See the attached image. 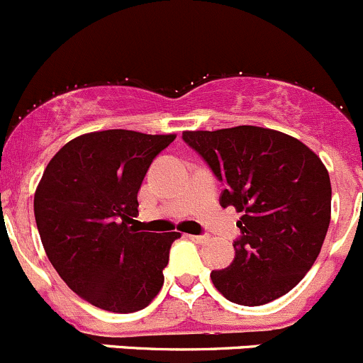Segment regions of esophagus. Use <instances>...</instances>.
I'll use <instances>...</instances> for the list:
<instances>
[{"instance_id":"1","label":"esophagus","mask_w":363,"mask_h":363,"mask_svg":"<svg viewBox=\"0 0 363 363\" xmlns=\"http://www.w3.org/2000/svg\"><path fill=\"white\" fill-rule=\"evenodd\" d=\"M189 240L196 243H205L208 240V235H189Z\"/></svg>"}]
</instances>
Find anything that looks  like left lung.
<instances>
[{"label": "left lung", "mask_w": 363, "mask_h": 363, "mask_svg": "<svg viewBox=\"0 0 363 363\" xmlns=\"http://www.w3.org/2000/svg\"><path fill=\"white\" fill-rule=\"evenodd\" d=\"M182 140L224 184L220 207L243 213L235 259L211 273L217 291L242 306L292 291L329 230L333 189L322 160L287 133L252 125L184 132Z\"/></svg>", "instance_id": "8db88e82"}]
</instances>
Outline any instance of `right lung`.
<instances>
[{
	"label": "right lung",
	"instance_id": "obj_1",
	"mask_svg": "<svg viewBox=\"0 0 363 363\" xmlns=\"http://www.w3.org/2000/svg\"><path fill=\"white\" fill-rule=\"evenodd\" d=\"M175 135L91 132L50 160L34 194L41 243L67 287L101 310L146 308L163 285L181 233L137 228V193L152 160Z\"/></svg>",
	"mask_w": 363,
	"mask_h": 363
}]
</instances>
